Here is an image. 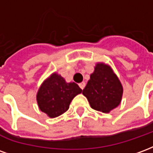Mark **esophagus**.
<instances>
[{
	"label": "esophagus",
	"mask_w": 153,
	"mask_h": 153,
	"mask_svg": "<svg viewBox=\"0 0 153 153\" xmlns=\"http://www.w3.org/2000/svg\"><path fill=\"white\" fill-rule=\"evenodd\" d=\"M79 85L80 88H81V89H83V88H85V85H86V83H85V82H82V83H80Z\"/></svg>",
	"instance_id": "obj_1"
}]
</instances>
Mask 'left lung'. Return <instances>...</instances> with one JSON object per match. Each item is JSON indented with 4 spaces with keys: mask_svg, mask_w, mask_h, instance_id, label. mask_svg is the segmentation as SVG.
Instances as JSON below:
<instances>
[{
    "mask_svg": "<svg viewBox=\"0 0 153 153\" xmlns=\"http://www.w3.org/2000/svg\"><path fill=\"white\" fill-rule=\"evenodd\" d=\"M123 88L112 70L104 64H97L83 94L93 109L108 113L121 101Z\"/></svg>",
    "mask_w": 153,
    "mask_h": 153,
    "instance_id": "left-lung-1",
    "label": "left lung"
}]
</instances>
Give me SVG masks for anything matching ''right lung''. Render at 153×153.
<instances>
[{"instance_id":"add662e5","label":"right lung","mask_w":153,"mask_h":153,"mask_svg":"<svg viewBox=\"0 0 153 153\" xmlns=\"http://www.w3.org/2000/svg\"><path fill=\"white\" fill-rule=\"evenodd\" d=\"M82 92L77 83H66L64 78L53 74L41 85L37 100L39 108L51 118L66 111L74 97Z\"/></svg>"}]
</instances>
